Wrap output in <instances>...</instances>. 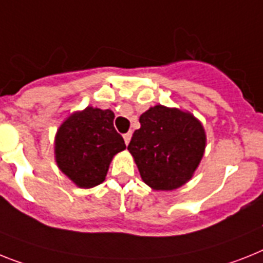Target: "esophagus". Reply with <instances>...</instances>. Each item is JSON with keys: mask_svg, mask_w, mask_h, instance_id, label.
I'll return each instance as SVG.
<instances>
[{"mask_svg": "<svg viewBox=\"0 0 263 263\" xmlns=\"http://www.w3.org/2000/svg\"><path fill=\"white\" fill-rule=\"evenodd\" d=\"M131 136H132L131 132H127V134H124V135H123L125 144H128V143H129V140H131Z\"/></svg>", "mask_w": 263, "mask_h": 263, "instance_id": "esophagus-1", "label": "esophagus"}]
</instances>
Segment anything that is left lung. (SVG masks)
<instances>
[{
  "instance_id": "left-lung-1",
  "label": "left lung",
  "mask_w": 263,
  "mask_h": 263,
  "mask_svg": "<svg viewBox=\"0 0 263 263\" xmlns=\"http://www.w3.org/2000/svg\"><path fill=\"white\" fill-rule=\"evenodd\" d=\"M128 151L135 159L143 182L170 191L191 179L204 152L206 135L189 112L155 105L140 116Z\"/></svg>"
}]
</instances>
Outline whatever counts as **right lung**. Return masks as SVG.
Here are the masks:
<instances>
[{"label": "right lung", "mask_w": 263, "mask_h": 263, "mask_svg": "<svg viewBox=\"0 0 263 263\" xmlns=\"http://www.w3.org/2000/svg\"><path fill=\"white\" fill-rule=\"evenodd\" d=\"M114 119L109 109L87 107L69 116L59 128L54 143L56 162L79 187L90 189L104 182L112 158L125 149Z\"/></svg>", "instance_id": "obj_1"}]
</instances>
